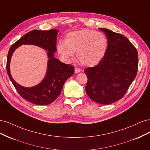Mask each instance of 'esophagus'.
Masks as SVG:
<instances>
[{
	"instance_id": "34e87169",
	"label": "esophagus",
	"mask_w": 150,
	"mask_h": 150,
	"mask_svg": "<svg viewBox=\"0 0 150 150\" xmlns=\"http://www.w3.org/2000/svg\"><path fill=\"white\" fill-rule=\"evenodd\" d=\"M74 72H75V73H79V72H81V69H79V68L75 67L74 68Z\"/></svg>"
}]
</instances>
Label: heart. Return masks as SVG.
Segmentation results:
<instances>
[{
    "label": "heart",
    "instance_id": "b5f03b06",
    "mask_svg": "<svg viewBox=\"0 0 150 150\" xmlns=\"http://www.w3.org/2000/svg\"><path fill=\"white\" fill-rule=\"evenodd\" d=\"M108 47V40L103 33L84 29L68 33L65 42L60 40L58 42L57 50L65 61H70L76 52L81 64L93 67L103 59Z\"/></svg>",
    "mask_w": 150,
    "mask_h": 150
}]
</instances>
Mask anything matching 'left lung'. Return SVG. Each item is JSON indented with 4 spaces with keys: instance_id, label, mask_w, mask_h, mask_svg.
I'll use <instances>...</instances> for the list:
<instances>
[{
    "instance_id": "obj_1",
    "label": "left lung",
    "mask_w": 150,
    "mask_h": 150,
    "mask_svg": "<svg viewBox=\"0 0 150 150\" xmlns=\"http://www.w3.org/2000/svg\"><path fill=\"white\" fill-rule=\"evenodd\" d=\"M105 33L108 47L103 59L84 70L88 77L86 92L93 101L110 104L123 97L137 74V49L125 35L108 29Z\"/></svg>"
}]
</instances>
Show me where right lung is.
<instances>
[{"label":"right lung","instance_id":"right-lung-1","mask_svg":"<svg viewBox=\"0 0 150 150\" xmlns=\"http://www.w3.org/2000/svg\"><path fill=\"white\" fill-rule=\"evenodd\" d=\"M59 30H33L22 36L11 47L7 60V72L11 82L21 96L38 105H46L59 96L65 81L74 74V66L66 64L54 57L57 51L56 42ZM34 45L47 50L48 57L47 71L43 81L33 87H24L13 80L10 74V63L13 52L21 45Z\"/></svg>","mask_w":150,"mask_h":150}]
</instances>
